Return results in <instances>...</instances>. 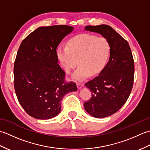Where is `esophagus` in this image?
<instances>
[{"instance_id": "esophagus-1", "label": "esophagus", "mask_w": 150, "mask_h": 150, "mask_svg": "<svg viewBox=\"0 0 150 150\" xmlns=\"http://www.w3.org/2000/svg\"><path fill=\"white\" fill-rule=\"evenodd\" d=\"M77 88L79 89H81L82 87L84 86V84H82V83H77Z\"/></svg>"}]
</instances>
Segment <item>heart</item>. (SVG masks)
I'll use <instances>...</instances> for the list:
<instances>
[{
	"label": "heart",
	"instance_id": "obj_1",
	"mask_svg": "<svg viewBox=\"0 0 150 150\" xmlns=\"http://www.w3.org/2000/svg\"><path fill=\"white\" fill-rule=\"evenodd\" d=\"M110 53V44L106 39L90 34L73 37L67 42L66 47L59 46L57 49V56L67 74L78 63L79 67L72 76L77 81L100 73L106 64Z\"/></svg>",
	"mask_w": 150,
	"mask_h": 150
}]
</instances>
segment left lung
Segmentation results:
<instances>
[{
    "label": "left lung",
    "instance_id": "obj_1",
    "mask_svg": "<svg viewBox=\"0 0 150 150\" xmlns=\"http://www.w3.org/2000/svg\"><path fill=\"white\" fill-rule=\"evenodd\" d=\"M84 29L100 34L110 44L109 61L97 77L85 84L92 97L84 104L90 115L106 117L119 110L131 93L134 60L128 42L111 26L102 24Z\"/></svg>",
    "mask_w": 150,
    "mask_h": 150
}]
</instances>
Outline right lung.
Instances as JSON below:
<instances>
[{"label": "right lung", "instance_id": "obj_1", "mask_svg": "<svg viewBox=\"0 0 150 150\" xmlns=\"http://www.w3.org/2000/svg\"><path fill=\"white\" fill-rule=\"evenodd\" d=\"M73 27L58 25L38 28L21 42L14 64V87L19 103L33 118L55 117L64 95L77 90L66 82L58 64L57 47Z\"/></svg>", "mask_w": 150, "mask_h": 150}]
</instances>
